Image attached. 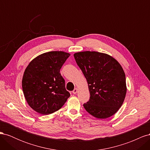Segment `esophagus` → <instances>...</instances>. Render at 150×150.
<instances>
[{
  "label": "esophagus",
  "mask_w": 150,
  "mask_h": 150,
  "mask_svg": "<svg viewBox=\"0 0 150 150\" xmlns=\"http://www.w3.org/2000/svg\"><path fill=\"white\" fill-rule=\"evenodd\" d=\"M78 88H75L73 91H72V93L74 94H76L77 93H78Z\"/></svg>",
  "instance_id": "1"
}]
</instances>
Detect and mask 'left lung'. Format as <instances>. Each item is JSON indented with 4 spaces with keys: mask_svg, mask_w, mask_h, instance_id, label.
Here are the masks:
<instances>
[{
    "mask_svg": "<svg viewBox=\"0 0 150 150\" xmlns=\"http://www.w3.org/2000/svg\"><path fill=\"white\" fill-rule=\"evenodd\" d=\"M74 57L88 84L90 99L83 104L86 111L98 119L114 115L127 91L121 64L109 54L96 51L76 52Z\"/></svg>",
    "mask_w": 150,
    "mask_h": 150,
    "instance_id": "obj_1",
    "label": "left lung"
}]
</instances>
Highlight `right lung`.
<instances>
[{
    "label": "right lung",
    "instance_id": "1",
    "mask_svg": "<svg viewBox=\"0 0 150 150\" xmlns=\"http://www.w3.org/2000/svg\"><path fill=\"white\" fill-rule=\"evenodd\" d=\"M70 55L64 51L45 52L25 68L22 80L24 97L39 114L47 115L59 110L69 98L60 69Z\"/></svg>",
    "mask_w": 150,
    "mask_h": 150
}]
</instances>
